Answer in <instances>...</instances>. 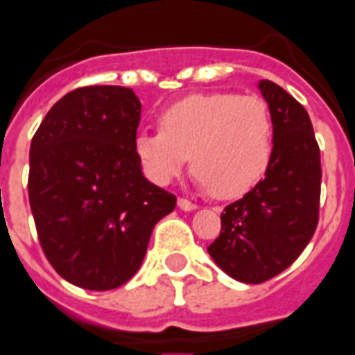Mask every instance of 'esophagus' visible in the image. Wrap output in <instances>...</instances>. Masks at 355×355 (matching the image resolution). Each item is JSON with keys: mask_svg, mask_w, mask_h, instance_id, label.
<instances>
[{"mask_svg": "<svg viewBox=\"0 0 355 355\" xmlns=\"http://www.w3.org/2000/svg\"><path fill=\"white\" fill-rule=\"evenodd\" d=\"M178 207L183 209V211H194L198 205L196 203H192L191 200H187V198H180V200H178Z\"/></svg>", "mask_w": 355, "mask_h": 355, "instance_id": "1", "label": "esophagus"}]
</instances>
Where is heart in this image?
Segmentation results:
<instances>
[{"instance_id":"heart-1","label":"heart","mask_w":355,"mask_h":355,"mask_svg":"<svg viewBox=\"0 0 355 355\" xmlns=\"http://www.w3.org/2000/svg\"><path fill=\"white\" fill-rule=\"evenodd\" d=\"M159 131L139 133L135 155L155 185H168L187 166L216 198H237L265 175L274 152L266 101L232 92L192 94L159 114Z\"/></svg>"}]
</instances>
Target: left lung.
Masks as SVG:
<instances>
[{"label": "left lung", "mask_w": 355, "mask_h": 355, "mask_svg": "<svg viewBox=\"0 0 355 355\" xmlns=\"http://www.w3.org/2000/svg\"><path fill=\"white\" fill-rule=\"evenodd\" d=\"M274 122V152L265 178L224 207L222 230L209 255L227 276L263 283L289 268L318 224L320 150L309 114L279 85L263 79Z\"/></svg>", "instance_id": "1"}]
</instances>
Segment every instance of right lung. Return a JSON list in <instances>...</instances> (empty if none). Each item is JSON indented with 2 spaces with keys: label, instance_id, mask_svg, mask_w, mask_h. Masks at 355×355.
I'll return each instance as SVG.
<instances>
[{
  "label": "right lung",
  "instance_id": "right-lung-1",
  "mask_svg": "<svg viewBox=\"0 0 355 355\" xmlns=\"http://www.w3.org/2000/svg\"><path fill=\"white\" fill-rule=\"evenodd\" d=\"M140 101L94 85L62 96L29 152V205L38 243L66 282L116 289L135 276L152 232L175 196L142 175L135 155Z\"/></svg>",
  "mask_w": 355,
  "mask_h": 355
}]
</instances>
